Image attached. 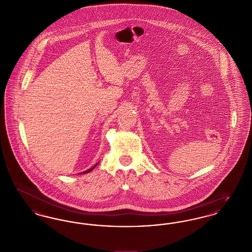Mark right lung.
<instances>
[{
    "mask_svg": "<svg viewBox=\"0 0 252 252\" xmlns=\"http://www.w3.org/2000/svg\"><path fill=\"white\" fill-rule=\"evenodd\" d=\"M96 165H97V164H95V165H94V167L91 168V169H89V170H86V171H84V172H82V173H80V174H87V173H89V172H91V171H92V170H93V169H94V168L95 167Z\"/></svg>",
    "mask_w": 252,
    "mask_h": 252,
    "instance_id": "right-lung-1",
    "label": "right lung"
}]
</instances>
